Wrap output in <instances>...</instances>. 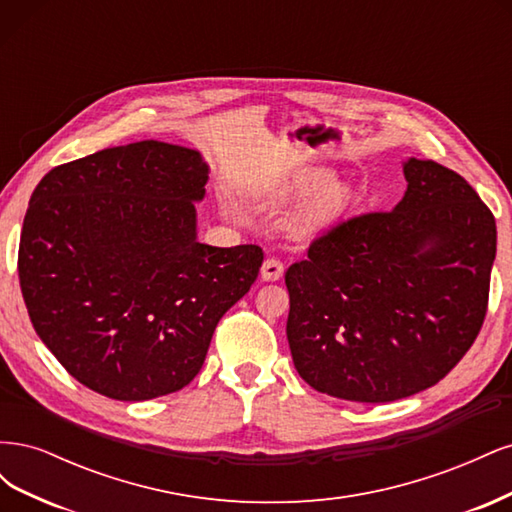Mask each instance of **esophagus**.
Wrapping results in <instances>:
<instances>
[{
	"label": "esophagus",
	"instance_id": "34e87169",
	"mask_svg": "<svg viewBox=\"0 0 512 512\" xmlns=\"http://www.w3.org/2000/svg\"><path fill=\"white\" fill-rule=\"evenodd\" d=\"M282 275H284V265L277 258H267L265 262H262V267H260V277L265 282H277V280H282Z\"/></svg>",
	"mask_w": 512,
	"mask_h": 512
}]
</instances>
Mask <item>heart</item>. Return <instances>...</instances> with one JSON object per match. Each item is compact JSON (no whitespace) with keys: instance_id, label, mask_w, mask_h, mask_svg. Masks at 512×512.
Wrapping results in <instances>:
<instances>
[{"instance_id":"obj_1","label":"heart","mask_w":512,"mask_h":512,"mask_svg":"<svg viewBox=\"0 0 512 512\" xmlns=\"http://www.w3.org/2000/svg\"><path fill=\"white\" fill-rule=\"evenodd\" d=\"M335 179L331 168L301 166L265 179L256 194L273 203L303 198L286 218V230L294 241H314L342 222L356 200L350 185Z\"/></svg>"}]
</instances>
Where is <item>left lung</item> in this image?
I'll return each instance as SVG.
<instances>
[{
  "mask_svg": "<svg viewBox=\"0 0 512 512\" xmlns=\"http://www.w3.org/2000/svg\"><path fill=\"white\" fill-rule=\"evenodd\" d=\"M408 188L316 239L286 271L294 367L331 397L384 404L440 382L485 320L495 220L472 185L404 160Z\"/></svg>",
  "mask_w": 512,
  "mask_h": 512,
  "instance_id": "left-lung-1",
  "label": "left lung"
}]
</instances>
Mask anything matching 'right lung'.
<instances>
[{"label":"right lung","mask_w":512,"mask_h":512,"mask_svg":"<svg viewBox=\"0 0 512 512\" xmlns=\"http://www.w3.org/2000/svg\"><path fill=\"white\" fill-rule=\"evenodd\" d=\"M203 153L160 141L53 168L29 200L21 290L72 378L119 401L190 384L220 318L256 282L258 245L198 241Z\"/></svg>","instance_id":"add662e5"}]
</instances>
